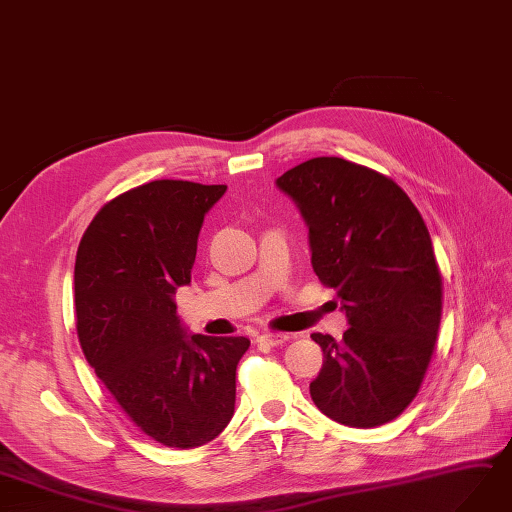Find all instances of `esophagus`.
<instances>
[{"label": "esophagus", "mask_w": 512, "mask_h": 512, "mask_svg": "<svg viewBox=\"0 0 512 512\" xmlns=\"http://www.w3.org/2000/svg\"><path fill=\"white\" fill-rule=\"evenodd\" d=\"M256 342L267 344V347H280V344L288 342V336L286 334H260L256 338Z\"/></svg>", "instance_id": "esophagus-1"}]
</instances>
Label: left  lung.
<instances>
[{
	"label": "left lung",
	"mask_w": 512,
	"mask_h": 512,
	"mask_svg": "<svg viewBox=\"0 0 512 512\" xmlns=\"http://www.w3.org/2000/svg\"><path fill=\"white\" fill-rule=\"evenodd\" d=\"M310 230L312 269L347 312L342 340L312 334L323 368L310 396L353 428L398 418L416 398L441 321V273L420 211L392 178L316 157L275 181Z\"/></svg>",
	"instance_id": "1"
}]
</instances>
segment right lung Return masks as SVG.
Returning a JSON list of instances; mask_svg holds the SVG:
<instances>
[{"label":"right lung","mask_w":512,"mask_h":512,"mask_svg":"<svg viewBox=\"0 0 512 512\" xmlns=\"http://www.w3.org/2000/svg\"><path fill=\"white\" fill-rule=\"evenodd\" d=\"M226 185L153 181L94 215L75 260L77 336L88 364L157 444L198 448L228 426L243 336H187L174 293L191 282L204 215Z\"/></svg>","instance_id":"add662e5"}]
</instances>
